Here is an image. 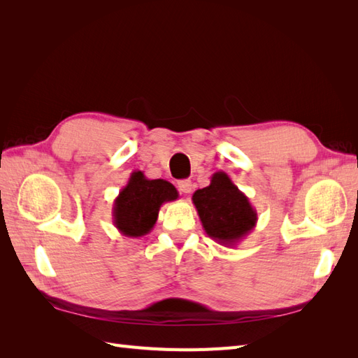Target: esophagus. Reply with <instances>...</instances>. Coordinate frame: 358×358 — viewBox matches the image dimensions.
I'll use <instances>...</instances> for the list:
<instances>
[{"label": "esophagus", "instance_id": "esophagus-1", "mask_svg": "<svg viewBox=\"0 0 358 358\" xmlns=\"http://www.w3.org/2000/svg\"><path fill=\"white\" fill-rule=\"evenodd\" d=\"M178 188L182 194H189L191 189H192V183L188 179H183V180L178 182Z\"/></svg>", "mask_w": 358, "mask_h": 358}]
</instances>
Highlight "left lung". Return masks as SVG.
Returning a JSON list of instances; mask_svg holds the SVG:
<instances>
[{
    "label": "left lung",
    "mask_w": 358,
    "mask_h": 358,
    "mask_svg": "<svg viewBox=\"0 0 358 358\" xmlns=\"http://www.w3.org/2000/svg\"><path fill=\"white\" fill-rule=\"evenodd\" d=\"M203 229L222 246L239 245L254 230L257 210L225 171H216L210 185L192 194Z\"/></svg>",
    "instance_id": "left-lung-1"
}]
</instances>
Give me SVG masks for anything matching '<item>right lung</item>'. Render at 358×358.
Returning <instances> with one entry per match:
<instances>
[{
  "label": "right lung",
  "mask_w": 358,
  "mask_h": 358,
  "mask_svg": "<svg viewBox=\"0 0 358 358\" xmlns=\"http://www.w3.org/2000/svg\"><path fill=\"white\" fill-rule=\"evenodd\" d=\"M179 194L164 179H148L136 170L113 201V225L127 237H142L154 229L159 208L178 200Z\"/></svg>",
  "instance_id": "obj_1"
}]
</instances>
